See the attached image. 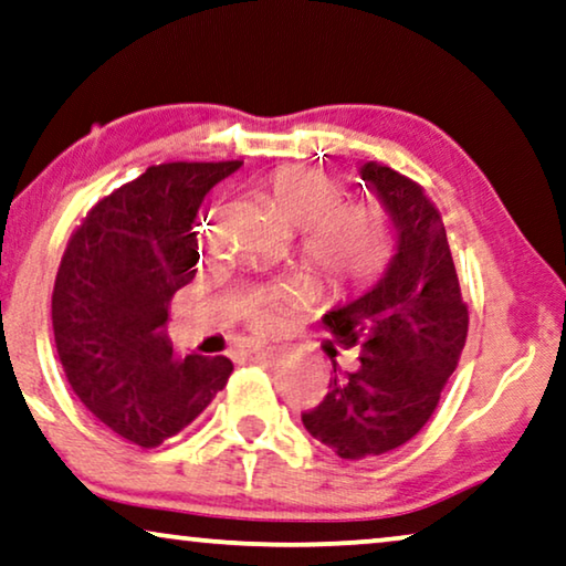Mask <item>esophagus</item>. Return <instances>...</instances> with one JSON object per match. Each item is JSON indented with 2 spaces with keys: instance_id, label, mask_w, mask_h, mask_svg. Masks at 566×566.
I'll list each match as a JSON object with an SVG mask.
<instances>
[{
  "instance_id": "obj_1",
  "label": "esophagus",
  "mask_w": 566,
  "mask_h": 566,
  "mask_svg": "<svg viewBox=\"0 0 566 566\" xmlns=\"http://www.w3.org/2000/svg\"><path fill=\"white\" fill-rule=\"evenodd\" d=\"M265 352H270L268 347H263V344H252V342H244L237 347L234 355L240 359H252V357H263Z\"/></svg>"
}]
</instances>
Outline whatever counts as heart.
I'll return each mask as SVG.
<instances>
[{
	"label": "heart",
	"mask_w": 566,
	"mask_h": 566,
	"mask_svg": "<svg viewBox=\"0 0 566 566\" xmlns=\"http://www.w3.org/2000/svg\"><path fill=\"white\" fill-rule=\"evenodd\" d=\"M265 199L277 217L301 229V260L311 273L334 289L370 277L388 255V229L373 203H344L342 186L311 168H281L263 181ZM298 298L291 285L260 291L244 306L248 322L260 332L283 324L285 308Z\"/></svg>",
	"instance_id": "obj_1"
}]
</instances>
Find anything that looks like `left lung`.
Listing matches in <instances>:
<instances>
[{
  "label": "left lung",
  "mask_w": 566,
  "mask_h": 566,
  "mask_svg": "<svg viewBox=\"0 0 566 566\" xmlns=\"http://www.w3.org/2000/svg\"><path fill=\"white\" fill-rule=\"evenodd\" d=\"M357 174L382 203L396 250L378 283L324 314L334 337L357 347V367H334L329 392L301 416L342 460L385 454L423 429L470 324L444 222L423 188L378 163Z\"/></svg>",
  "instance_id": "8db88e82"
}]
</instances>
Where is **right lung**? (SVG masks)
<instances>
[{"instance_id":"right-lung-1","label":"right lung","mask_w":566,"mask_h":566,"mask_svg":"<svg viewBox=\"0 0 566 566\" xmlns=\"http://www.w3.org/2000/svg\"><path fill=\"white\" fill-rule=\"evenodd\" d=\"M242 160L163 163L88 211L63 252L53 334L65 380L114 433L158 447L224 388L227 357L174 355L168 306L199 260L203 196Z\"/></svg>"}]
</instances>
